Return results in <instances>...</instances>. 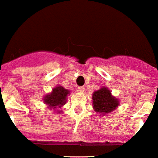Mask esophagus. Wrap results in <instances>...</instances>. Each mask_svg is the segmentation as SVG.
<instances>
[{
    "instance_id": "esophagus-1",
    "label": "esophagus",
    "mask_w": 158,
    "mask_h": 158,
    "mask_svg": "<svg viewBox=\"0 0 158 158\" xmlns=\"http://www.w3.org/2000/svg\"><path fill=\"white\" fill-rule=\"evenodd\" d=\"M77 91L80 92V93H83L85 91V87L84 86H80L77 88Z\"/></svg>"
}]
</instances>
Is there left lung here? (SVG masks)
<instances>
[{
  "label": "left lung",
  "mask_w": 158,
  "mask_h": 158,
  "mask_svg": "<svg viewBox=\"0 0 158 158\" xmlns=\"http://www.w3.org/2000/svg\"><path fill=\"white\" fill-rule=\"evenodd\" d=\"M120 104V100L112 94L108 87L103 86L92 94V106L95 113L107 116Z\"/></svg>",
  "instance_id": "8db88e82"
}]
</instances>
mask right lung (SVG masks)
<instances>
[{"label": "right lung", "mask_w": 158, "mask_h": 158, "mask_svg": "<svg viewBox=\"0 0 158 158\" xmlns=\"http://www.w3.org/2000/svg\"><path fill=\"white\" fill-rule=\"evenodd\" d=\"M70 94V90L65 89L62 85H57L52 89V91L46 94L43 97V103L47 105L50 110L55 111L57 114L62 113L61 110H56L57 108H61L62 106L66 104L68 100V96Z\"/></svg>", "instance_id": "right-lung-1"}]
</instances>
